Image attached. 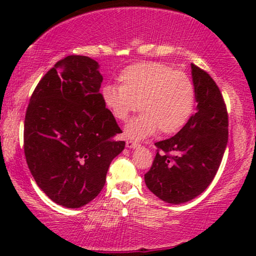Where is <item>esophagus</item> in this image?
Returning a JSON list of instances; mask_svg holds the SVG:
<instances>
[{"instance_id":"1","label":"esophagus","mask_w":256,"mask_h":256,"mask_svg":"<svg viewBox=\"0 0 256 256\" xmlns=\"http://www.w3.org/2000/svg\"><path fill=\"white\" fill-rule=\"evenodd\" d=\"M126 146H127V148H129V149H135V148H138V144L136 142L130 141V140H129V141L126 142Z\"/></svg>"}]
</instances>
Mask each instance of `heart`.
I'll use <instances>...</instances> for the list:
<instances>
[{
  "instance_id": "b5f03b06",
  "label": "heart",
  "mask_w": 256,
  "mask_h": 256,
  "mask_svg": "<svg viewBox=\"0 0 256 256\" xmlns=\"http://www.w3.org/2000/svg\"><path fill=\"white\" fill-rule=\"evenodd\" d=\"M121 86H104V106L118 121L126 122L138 108L142 115L126 127V135L142 140L170 135L184 127L194 108V86L184 72L163 62L129 66L120 74Z\"/></svg>"
}]
</instances>
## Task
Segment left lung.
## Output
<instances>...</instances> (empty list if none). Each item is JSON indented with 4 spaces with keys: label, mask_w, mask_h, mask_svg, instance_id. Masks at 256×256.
Listing matches in <instances>:
<instances>
[{
    "label": "left lung",
    "mask_w": 256,
    "mask_h": 256,
    "mask_svg": "<svg viewBox=\"0 0 256 256\" xmlns=\"http://www.w3.org/2000/svg\"><path fill=\"white\" fill-rule=\"evenodd\" d=\"M197 113L171 138L156 142L157 154L144 174L146 186L169 204L190 202L214 178L228 141V116L210 74L191 64Z\"/></svg>",
    "instance_id": "obj_1"
}]
</instances>
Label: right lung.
I'll list each match as a JSON object with an SVG mask.
<instances>
[{
	"instance_id": "obj_1",
	"label": "right lung",
	"mask_w": 256,
	"mask_h": 256,
	"mask_svg": "<svg viewBox=\"0 0 256 256\" xmlns=\"http://www.w3.org/2000/svg\"><path fill=\"white\" fill-rule=\"evenodd\" d=\"M99 68L86 56H68L38 82L26 110L28 166L44 194L64 208L92 202L106 183L110 162L124 149L100 93Z\"/></svg>"
}]
</instances>
